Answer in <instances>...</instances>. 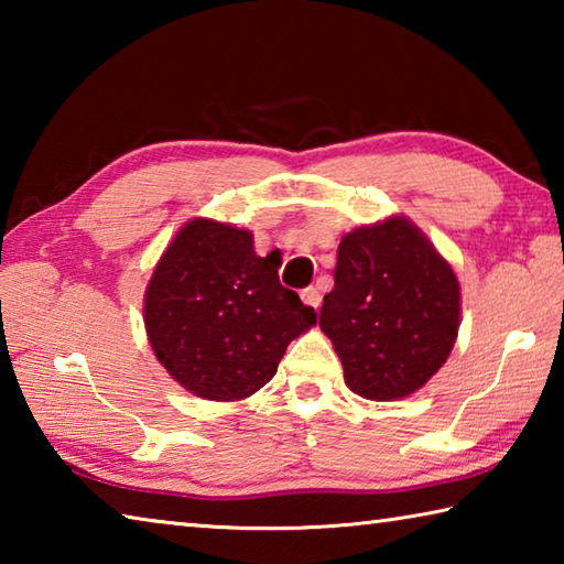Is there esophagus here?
I'll list each match as a JSON object with an SVG mask.
<instances>
[{
    "mask_svg": "<svg viewBox=\"0 0 564 564\" xmlns=\"http://www.w3.org/2000/svg\"><path fill=\"white\" fill-rule=\"evenodd\" d=\"M301 299H303L305 305H311V308H318V305H321V293H318L316 285H308V289H303Z\"/></svg>",
    "mask_w": 564,
    "mask_h": 564,
    "instance_id": "1",
    "label": "esophagus"
}]
</instances>
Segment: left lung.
Returning a JSON list of instances; mask_svg holds the SVG:
<instances>
[{"label":"left lung","instance_id":"8db88e82","mask_svg":"<svg viewBox=\"0 0 564 564\" xmlns=\"http://www.w3.org/2000/svg\"><path fill=\"white\" fill-rule=\"evenodd\" d=\"M336 285L321 330L343 362L346 386L368 400L423 388L451 356L460 326V283L405 216L340 238Z\"/></svg>","mask_w":564,"mask_h":564}]
</instances>
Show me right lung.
Here are the masks:
<instances>
[{
    "label": "right lung",
    "instance_id": "1",
    "mask_svg": "<svg viewBox=\"0 0 564 564\" xmlns=\"http://www.w3.org/2000/svg\"><path fill=\"white\" fill-rule=\"evenodd\" d=\"M316 311L283 289L251 231L194 218L161 256L144 295V326L161 366L188 393L243 400L279 370Z\"/></svg>",
    "mask_w": 564,
    "mask_h": 564
}]
</instances>
